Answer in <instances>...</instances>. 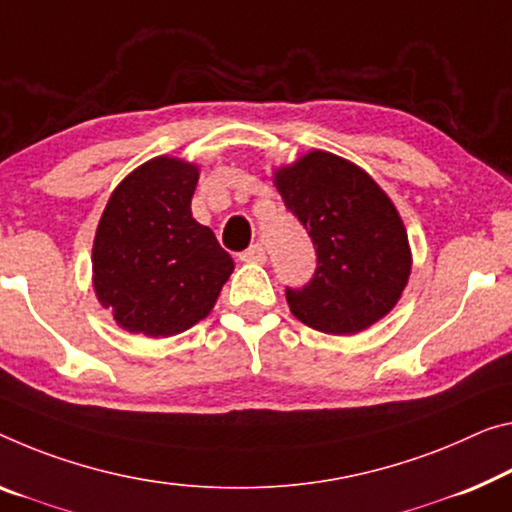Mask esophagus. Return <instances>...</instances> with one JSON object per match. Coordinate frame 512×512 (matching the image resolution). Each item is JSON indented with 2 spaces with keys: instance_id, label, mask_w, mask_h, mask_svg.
I'll return each instance as SVG.
<instances>
[{
  "instance_id": "obj_1",
  "label": "esophagus",
  "mask_w": 512,
  "mask_h": 512,
  "mask_svg": "<svg viewBox=\"0 0 512 512\" xmlns=\"http://www.w3.org/2000/svg\"><path fill=\"white\" fill-rule=\"evenodd\" d=\"M240 261H245V263H265L267 261V256H265V249H263V245H251L249 249H245L240 254Z\"/></svg>"
}]
</instances>
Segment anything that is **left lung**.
Listing matches in <instances>:
<instances>
[{
    "label": "left lung",
    "instance_id": "left-lung-1",
    "mask_svg": "<svg viewBox=\"0 0 512 512\" xmlns=\"http://www.w3.org/2000/svg\"><path fill=\"white\" fill-rule=\"evenodd\" d=\"M286 208L313 240L318 267L302 288H286L297 320L348 336L387 316L412 270L407 233L380 185L343 157L311 151L274 174Z\"/></svg>",
    "mask_w": 512,
    "mask_h": 512
}]
</instances>
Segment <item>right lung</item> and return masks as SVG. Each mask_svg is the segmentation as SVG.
I'll return each instance as SVG.
<instances>
[{"instance_id":"add662e5","label":"right lung","mask_w":512,"mask_h":512,"mask_svg":"<svg viewBox=\"0 0 512 512\" xmlns=\"http://www.w3.org/2000/svg\"><path fill=\"white\" fill-rule=\"evenodd\" d=\"M199 169L155 157L121 180L93 240V288L119 327L151 338L203 320L233 272V258L192 217Z\"/></svg>"}]
</instances>
